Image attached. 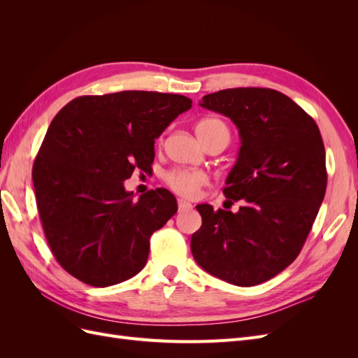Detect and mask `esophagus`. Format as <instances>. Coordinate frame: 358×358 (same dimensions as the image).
Instances as JSON below:
<instances>
[{
	"label": "esophagus",
	"mask_w": 358,
	"mask_h": 358,
	"mask_svg": "<svg viewBox=\"0 0 358 358\" xmlns=\"http://www.w3.org/2000/svg\"><path fill=\"white\" fill-rule=\"evenodd\" d=\"M178 206H179V210H189V209H192V204L189 201H187V200H183V199L178 200Z\"/></svg>",
	"instance_id": "obj_1"
}]
</instances>
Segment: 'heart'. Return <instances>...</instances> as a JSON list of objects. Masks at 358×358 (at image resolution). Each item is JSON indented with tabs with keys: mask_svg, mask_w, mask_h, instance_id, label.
<instances>
[{
	"mask_svg": "<svg viewBox=\"0 0 358 358\" xmlns=\"http://www.w3.org/2000/svg\"><path fill=\"white\" fill-rule=\"evenodd\" d=\"M196 133L203 143L213 137L230 138L229 127L218 117H204L196 125ZM206 176L196 170H170L164 175L167 187L183 197H194L206 183Z\"/></svg>",
	"mask_w": 358,
	"mask_h": 358,
	"instance_id": "obj_1",
	"label": "heart"
}]
</instances>
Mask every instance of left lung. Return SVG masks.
Wrapping results in <instances>:
<instances>
[{
    "label": "left lung",
    "mask_w": 358,
    "mask_h": 358,
    "mask_svg": "<svg viewBox=\"0 0 358 358\" xmlns=\"http://www.w3.org/2000/svg\"><path fill=\"white\" fill-rule=\"evenodd\" d=\"M204 109L239 129V157L224 196L236 213L199 204L201 227L191 252L206 272L252 287L272 279L300 254L326 196V149L315 121L285 94L233 88L203 96Z\"/></svg>",
    "instance_id": "8db88e82"
}]
</instances>
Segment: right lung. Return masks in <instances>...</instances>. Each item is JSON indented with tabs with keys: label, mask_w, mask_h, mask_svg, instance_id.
<instances>
[{
	"label": "right lung",
	"mask_w": 358,
	"mask_h": 358,
	"mask_svg": "<svg viewBox=\"0 0 358 358\" xmlns=\"http://www.w3.org/2000/svg\"><path fill=\"white\" fill-rule=\"evenodd\" d=\"M191 106L179 94L122 91L78 96L53 117L32 182L50 251L71 276L110 287L146 266L150 236L178 203L164 188L134 200L124 180L150 169L155 138Z\"/></svg>",
	"instance_id": "right-lung-1"
}]
</instances>
